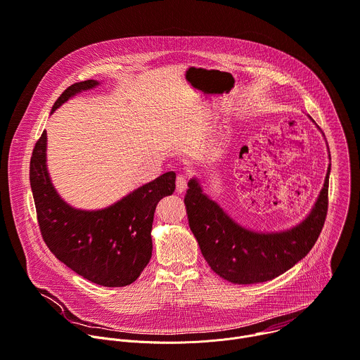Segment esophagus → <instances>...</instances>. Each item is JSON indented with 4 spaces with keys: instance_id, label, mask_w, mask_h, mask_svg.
<instances>
[{
    "instance_id": "obj_1",
    "label": "esophagus",
    "mask_w": 360,
    "mask_h": 360,
    "mask_svg": "<svg viewBox=\"0 0 360 360\" xmlns=\"http://www.w3.org/2000/svg\"><path fill=\"white\" fill-rule=\"evenodd\" d=\"M187 188V179L183 174H179L176 179V191L183 193Z\"/></svg>"
}]
</instances>
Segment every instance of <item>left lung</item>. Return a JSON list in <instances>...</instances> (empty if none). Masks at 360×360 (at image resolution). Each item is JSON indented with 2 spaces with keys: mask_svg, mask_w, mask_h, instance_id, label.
Here are the masks:
<instances>
[{
  "mask_svg": "<svg viewBox=\"0 0 360 360\" xmlns=\"http://www.w3.org/2000/svg\"><path fill=\"white\" fill-rule=\"evenodd\" d=\"M329 173L330 166L308 217L281 233L241 227L191 179L184 197L188 226L211 269L229 282L247 285L274 279L292 268L315 245L325 224Z\"/></svg>",
  "mask_w": 360,
  "mask_h": 360,
  "instance_id": "1",
  "label": "left lung"
}]
</instances>
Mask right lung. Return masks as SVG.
Masks as SVG:
<instances>
[{
  "instance_id": "add662e5",
  "label": "right lung",
  "mask_w": 360,
  "mask_h": 360,
  "mask_svg": "<svg viewBox=\"0 0 360 360\" xmlns=\"http://www.w3.org/2000/svg\"><path fill=\"white\" fill-rule=\"evenodd\" d=\"M99 85L89 79L66 88L52 112L74 95ZM41 236L51 252L72 271L102 286L134 282L152 258V226L160 198L173 194L176 173L167 172L117 202L96 211L77 210L53 188L46 170V130L35 143L30 165Z\"/></svg>"
}]
</instances>
